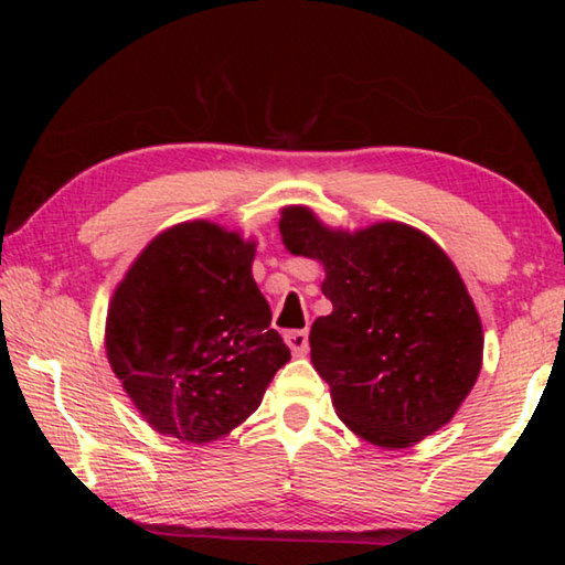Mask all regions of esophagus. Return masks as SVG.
Instances as JSON below:
<instances>
[{
	"mask_svg": "<svg viewBox=\"0 0 565 565\" xmlns=\"http://www.w3.org/2000/svg\"><path fill=\"white\" fill-rule=\"evenodd\" d=\"M284 339L289 343L294 356H306L309 353V331H286Z\"/></svg>",
	"mask_w": 565,
	"mask_h": 565,
	"instance_id": "esophagus-1",
	"label": "esophagus"
}]
</instances>
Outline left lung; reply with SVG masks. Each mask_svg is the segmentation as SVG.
I'll list each match as a JSON object with an SVG mask.
<instances>
[{
  "label": "left lung",
  "mask_w": 565,
  "mask_h": 565,
  "mask_svg": "<svg viewBox=\"0 0 565 565\" xmlns=\"http://www.w3.org/2000/svg\"><path fill=\"white\" fill-rule=\"evenodd\" d=\"M279 232L327 274L333 311L309 343L343 424L388 451L446 426L481 374L483 327L444 248L401 222L333 228L301 204L281 209Z\"/></svg>",
  "instance_id": "1"
}]
</instances>
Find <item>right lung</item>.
Here are the masks:
<instances>
[{
	"label": "right lung",
	"instance_id": "right-lung-1",
	"mask_svg": "<svg viewBox=\"0 0 565 565\" xmlns=\"http://www.w3.org/2000/svg\"><path fill=\"white\" fill-rule=\"evenodd\" d=\"M254 238L206 218L164 228L111 294L104 349L154 431L212 444L259 408L291 359L254 281Z\"/></svg>",
	"mask_w": 565,
	"mask_h": 565
}]
</instances>
